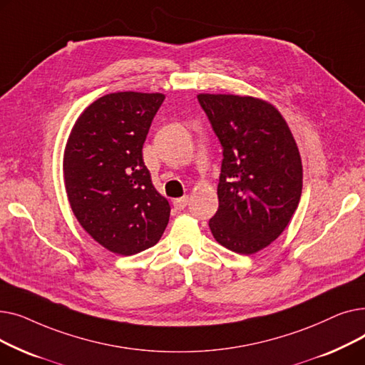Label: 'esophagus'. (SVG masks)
<instances>
[{"instance_id": "obj_1", "label": "esophagus", "mask_w": 365, "mask_h": 365, "mask_svg": "<svg viewBox=\"0 0 365 365\" xmlns=\"http://www.w3.org/2000/svg\"><path fill=\"white\" fill-rule=\"evenodd\" d=\"M173 204H175V207H176L178 210H183V208L187 205V197L185 195V197H182V198H178V200L173 201Z\"/></svg>"}]
</instances>
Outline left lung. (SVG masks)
I'll list each match as a JSON object with an SVG mask.
<instances>
[{"mask_svg": "<svg viewBox=\"0 0 365 365\" xmlns=\"http://www.w3.org/2000/svg\"><path fill=\"white\" fill-rule=\"evenodd\" d=\"M223 160L219 208L208 226L219 244L253 255L275 241L302 195V160L282 115L267 102L234 94H198Z\"/></svg>", "mask_w": 365, "mask_h": 365, "instance_id": "1", "label": "left lung"}]
</instances>
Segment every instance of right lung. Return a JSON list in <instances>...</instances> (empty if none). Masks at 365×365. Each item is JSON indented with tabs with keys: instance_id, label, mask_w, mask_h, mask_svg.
Wrapping results in <instances>:
<instances>
[{
	"instance_id": "add662e5",
	"label": "right lung",
	"mask_w": 365,
	"mask_h": 365,
	"mask_svg": "<svg viewBox=\"0 0 365 365\" xmlns=\"http://www.w3.org/2000/svg\"><path fill=\"white\" fill-rule=\"evenodd\" d=\"M165 96L120 91L93 102L76 120L63 158L75 217L109 252L138 255L155 245L170 204L150 180L142 149Z\"/></svg>"
}]
</instances>
